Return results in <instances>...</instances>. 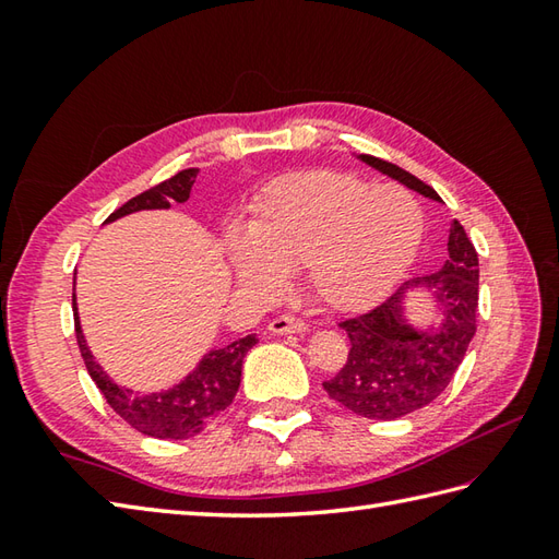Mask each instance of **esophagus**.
<instances>
[{"instance_id": "obj_1", "label": "esophagus", "mask_w": 559, "mask_h": 559, "mask_svg": "<svg viewBox=\"0 0 559 559\" xmlns=\"http://www.w3.org/2000/svg\"><path fill=\"white\" fill-rule=\"evenodd\" d=\"M269 331L271 334H302L307 326L295 317H276L269 322Z\"/></svg>"}]
</instances>
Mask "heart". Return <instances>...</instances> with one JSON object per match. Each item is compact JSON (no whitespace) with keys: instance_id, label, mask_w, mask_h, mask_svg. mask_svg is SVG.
I'll return each mask as SVG.
<instances>
[{"instance_id":"b5f03b06","label":"heart","mask_w":559,"mask_h":559,"mask_svg":"<svg viewBox=\"0 0 559 559\" xmlns=\"http://www.w3.org/2000/svg\"><path fill=\"white\" fill-rule=\"evenodd\" d=\"M423 213L406 189L370 187L336 170L290 173L261 192L247 233L228 230L235 278L264 298L305 264L314 298L336 312H362L396 286L418 252Z\"/></svg>"}]
</instances>
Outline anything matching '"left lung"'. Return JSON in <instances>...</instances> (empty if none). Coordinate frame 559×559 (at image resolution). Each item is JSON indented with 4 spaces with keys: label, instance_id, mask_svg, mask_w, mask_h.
<instances>
[{
    "label": "left lung",
    "instance_id": "left-lung-1",
    "mask_svg": "<svg viewBox=\"0 0 559 559\" xmlns=\"http://www.w3.org/2000/svg\"><path fill=\"white\" fill-rule=\"evenodd\" d=\"M358 160L432 201H442L430 185L394 163L365 156ZM444 204V201H442ZM447 261L430 276L411 278L372 312L343 322L350 353L341 372L324 382L326 394L367 420H396L425 408L449 386L468 343L476 334L478 252L459 221L451 223ZM425 292L436 314L415 325L407 302Z\"/></svg>",
    "mask_w": 559,
    "mask_h": 559
}]
</instances>
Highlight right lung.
<instances>
[{"mask_svg":"<svg viewBox=\"0 0 559 559\" xmlns=\"http://www.w3.org/2000/svg\"><path fill=\"white\" fill-rule=\"evenodd\" d=\"M197 175V168L173 175L170 180L151 187L144 194L129 199L124 206L110 213L105 225L120 221L136 211H165L170 209V201L185 204L189 194H192ZM71 307H74V324L81 358L86 362V370L100 389V394L110 403V408L132 425L134 430L156 439H187L204 432L206 427L233 403L237 389H240L245 355L259 343L254 334H249L245 338L233 341L230 346L209 350L204 358L197 362L194 370L170 389L139 394V391L120 386L115 379H110V374L103 370V365L88 348L79 319L76 290L71 293Z\"/></svg>","mask_w":559,"mask_h":559,"instance_id":"obj_1","label":"right lung"}]
</instances>
